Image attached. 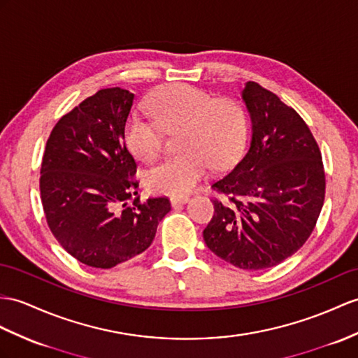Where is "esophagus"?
<instances>
[{
    "label": "esophagus",
    "mask_w": 358,
    "mask_h": 358,
    "mask_svg": "<svg viewBox=\"0 0 358 358\" xmlns=\"http://www.w3.org/2000/svg\"><path fill=\"white\" fill-rule=\"evenodd\" d=\"M170 200H171V205H173V206L184 205V203L189 202V196H173Z\"/></svg>",
    "instance_id": "esophagus-1"
}]
</instances>
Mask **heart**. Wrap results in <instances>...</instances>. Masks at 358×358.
I'll use <instances>...</instances> for the list:
<instances>
[{"label": "heart", "mask_w": 358, "mask_h": 358, "mask_svg": "<svg viewBox=\"0 0 358 358\" xmlns=\"http://www.w3.org/2000/svg\"><path fill=\"white\" fill-rule=\"evenodd\" d=\"M152 120L134 115L126 126V143L135 156L152 161L162 147L161 129L180 130L182 152L152 167L145 176L150 191L185 194L202 180L211 165L222 169L237 159L246 141V117L237 101L217 99L187 83L161 91L147 104Z\"/></svg>", "instance_id": "1"}]
</instances>
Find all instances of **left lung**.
<instances>
[{
  "label": "left lung",
  "mask_w": 358,
  "mask_h": 358,
  "mask_svg": "<svg viewBox=\"0 0 358 358\" xmlns=\"http://www.w3.org/2000/svg\"><path fill=\"white\" fill-rule=\"evenodd\" d=\"M250 117L246 155L214 189L203 231L209 250L238 268L281 264L308 240L325 199L322 155L308 126L276 94L255 82L241 91Z\"/></svg>",
  "instance_id": "obj_1"
}]
</instances>
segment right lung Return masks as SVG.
Returning <instances> with one entry per match:
<instances>
[{
    "label": "right lung",
    "instance_id": "obj_1",
    "mask_svg": "<svg viewBox=\"0 0 358 358\" xmlns=\"http://www.w3.org/2000/svg\"><path fill=\"white\" fill-rule=\"evenodd\" d=\"M135 95L100 90L57 121L43 152L41 200L50 231L80 263L110 268L152 245L171 206L139 197L136 164L124 141Z\"/></svg>",
    "mask_w": 358,
    "mask_h": 358
}]
</instances>
